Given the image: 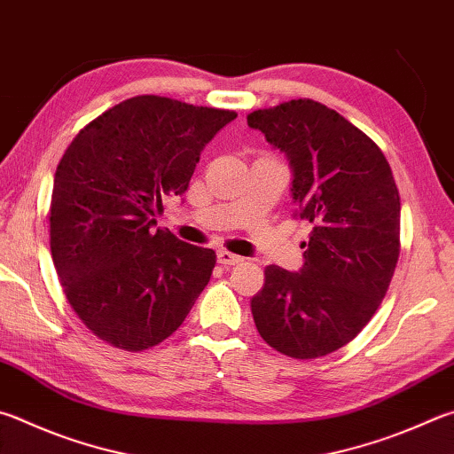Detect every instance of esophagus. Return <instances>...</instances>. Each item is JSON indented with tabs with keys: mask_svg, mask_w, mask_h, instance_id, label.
Masks as SVG:
<instances>
[{
	"mask_svg": "<svg viewBox=\"0 0 454 454\" xmlns=\"http://www.w3.org/2000/svg\"><path fill=\"white\" fill-rule=\"evenodd\" d=\"M216 255H218V263H222V266H236V263L244 262L242 255H236L228 250H218Z\"/></svg>",
	"mask_w": 454,
	"mask_h": 454,
	"instance_id": "34e87169",
	"label": "esophagus"
}]
</instances>
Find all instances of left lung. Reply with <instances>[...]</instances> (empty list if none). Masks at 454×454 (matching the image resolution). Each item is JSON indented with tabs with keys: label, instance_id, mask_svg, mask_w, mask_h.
<instances>
[{
	"label": "left lung",
	"instance_id": "1",
	"mask_svg": "<svg viewBox=\"0 0 454 454\" xmlns=\"http://www.w3.org/2000/svg\"><path fill=\"white\" fill-rule=\"evenodd\" d=\"M248 127L287 156L295 216L313 226L300 274L263 270L254 324L287 357H324L369 324L391 284L401 250L397 184L381 148L311 98L254 111Z\"/></svg>",
	"mask_w": 454,
	"mask_h": 454
}]
</instances>
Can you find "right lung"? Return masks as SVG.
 Instances as JSON below:
<instances>
[{"label": "right lung", "mask_w": 454, "mask_h": 454, "mask_svg": "<svg viewBox=\"0 0 454 454\" xmlns=\"http://www.w3.org/2000/svg\"><path fill=\"white\" fill-rule=\"evenodd\" d=\"M234 111L159 95L127 98L73 138L57 164L49 236L63 292L98 340L125 351L183 325L216 254L156 228L183 196L202 148Z\"/></svg>", "instance_id": "right-lung-1"}]
</instances>
